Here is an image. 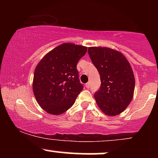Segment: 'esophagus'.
Wrapping results in <instances>:
<instances>
[{
    "instance_id": "obj_1",
    "label": "esophagus",
    "mask_w": 158,
    "mask_h": 158,
    "mask_svg": "<svg viewBox=\"0 0 158 158\" xmlns=\"http://www.w3.org/2000/svg\"><path fill=\"white\" fill-rule=\"evenodd\" d=\"M85 86H86V88H89L90 87V81H89V82L87 83V84H86V85H85Z\"/></svg>"
}]
</instances>
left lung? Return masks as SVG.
<instances>
[{
	"label": "left lung",
	"instance_id": "obj_1",
	"mask_svg": "<svg viewBox=\"0 0 158 158\" xmlns=\"http://www.w3.org/2000/svg\"><path fill=\"white\" fill-rule=\"evenodd\" d=\"M88 54L100 76L101 85L94 94L97 104L106 115H118L131 102L135 76L126 58L109 48H88Z\"/></svg>",
	"mask_w": 158,
	"mask_h": 158
}]
</instances>
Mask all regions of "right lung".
I'll return each instance as SVG.
<instances>
[{"mask_svg": "<svg viewBox=\"0 0 158 158\" xmlns=\"http://www.w3.org/2000/svg\"><path fill=\"white\" fill-rule=\"evenodd\" d=\"M87 50L82 45L64 43L47 53L37 64L32 90L45 111L59 115L74 104L83 90L77 65Z\"/></svg>", "mask_w": 158, "mask_h": 158, "instance_id": "1", "label": "right lung"}]
</instances>
